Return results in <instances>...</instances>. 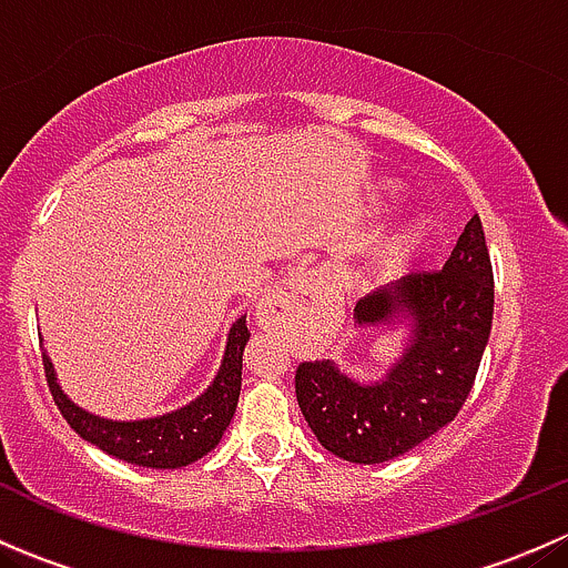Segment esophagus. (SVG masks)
<instances>
[{"label": "esophagus", "instance_id": "1", "mask_svg": "<svg viewBox=\"0 0 568 568\" xmlns=\"http://www.w3.org/2000/svg\"><path fill=\"white\" fill-rule=\"evenodd\" d=\"M321 285L316 283L313 274H291L283 285H280L274 294H268L266 300L257 307V321L266 329H277L285 321L294 316L296 311H307V307L318 305Z\"/></svg>", "mask_w": 568, "mask_h": 568}]
</instances>
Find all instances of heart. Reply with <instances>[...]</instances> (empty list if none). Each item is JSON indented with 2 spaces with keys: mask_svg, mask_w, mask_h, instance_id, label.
<instances>
[{
  "mask_svg": "<svg viewBox=\"0 0 568 568\" xmlns=\"http://www.w3.org/2000/svg\"><path fill=\"white\" fill-rule=\"evenodd\" d=\"M387 194H390V189H385L382 200H387ZM428 239H432V231H428L426 222H409V225H404L400 231H395L385 242V247L376 252V268H379L382 274L398 272V268H404L406 263H412L423 250H426Z\"/></svg>",
  "mask_w": 568,
  "mask_h": 568,
  "instance_id": "heart-1",
  "label": "heart"
}]
</instances>
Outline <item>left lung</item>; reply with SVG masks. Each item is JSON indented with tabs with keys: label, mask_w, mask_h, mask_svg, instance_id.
<instances>
[{
	"label": "left lung",
	"mask_w": 568,
	"mask_h": 568,
	"mask_svg": "<svg viewBox=\"0 0 568 568\" xmlns=\"http://www.w3.org/2000/svg\"><path fill=\"white\" fill-rule=\"evenodd\" d=\"M491 313L495 277L473 216L439 272L415 274L393 294L376 291L354 307L363 326L412 324L385 379L363 385L329 359L296 368V400L318 443L343 462L382 464L448 426L473 390Z\"/></svg>",
	"instance_id": "8db88e82"
}]
</instances>
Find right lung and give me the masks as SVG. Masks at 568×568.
<instances>
[{
  "mask_svg": "<svg viewBox=\"0 0 568 568\" xmlns=\"http://www.w3.org/2000/svg\"><path fill=\"white\" fill-rule=\"evenodd\" d=\"M250 341L247 316H242L227 332L225 357L209 390L168 415L148 417V420H106L90 415L73 404L62 387L57 385L54 365L43 354V368L49 390L54 395L57 409L62 412L73 432L104 454L140 467L178 469L203 459L220 445L222 434L231 426L242 393V357Z\"/></svg>",
  "mask_w": 568,
  "mask_h": 568,
  "instance_id": "1",
  "label": "right lung"
}]
</instances>
